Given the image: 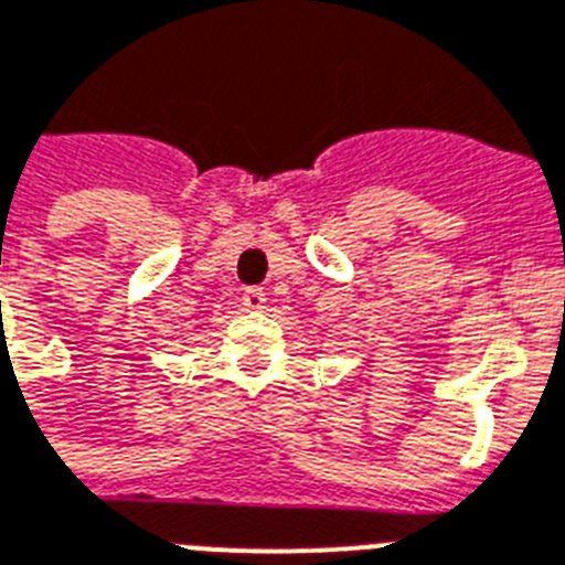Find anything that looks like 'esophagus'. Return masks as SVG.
<instances>
[{
    "instance_id": "1",
    "label": "esophagus",
    "mask_w": 565,
    "mask_h": 565,
    "mask_svg": "<svg viewBox=\"0 0 565 565\" xmlns=\"http://www.w3.org/2000/svg\"><path fill=\"white\" fill-rule=\"evenodd\" d=\"M265 303H268V295H265V288H245V295H242V306L250 311H259L265 309Z\"/></svg>"
}]
</instances>
